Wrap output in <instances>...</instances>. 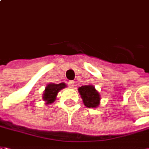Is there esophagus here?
<instances>
[{
  "label": "esophagus",
  "mask_w": 149,
  "mask_h": 149,
  "mask_svg": "<svg viewBox=\"0 0 149 149\" xmlns=\"http://www.w3.org/2000/svg\"><path fill=\"white\" fill-rule=\"evenodd\" d=\"M68 86H69L70 88H74V87L75 86V83H74V81H70L69 83H68Z\"/></svg>",
  "instance_id": "1"
}]
</instances>
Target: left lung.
<instances>
[{
    "instance_id": "8db88e82",
    "label": "left lung",
    "mask_w": 149,
    "mask_h": 149,
    "mask_svg": "<svg viewBox=\"0 0 149 149\" xmlns=\"http://www.w3.org/2000/svg\"><path fill=\"white\" fill-rule=\"evenodd\" d=\"M78 91L85 106L90 108H96L100 106L101 96L94 85L88 84L80 86Z\"/></svg>"
}]
</instances>
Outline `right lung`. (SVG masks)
<instances>
[{
    "label": "right lung",
    "instance_id": "1",
    "mask_svg": "<svg viewBox=\"0 0 149 149\" xmlns=\"http://www.w3.org/2000/svg\"><path fill=\"white\" fill-rule=\"evenodd\" d=\"M65 87H66V84L65 83H61L58 84L50 83L47 84L42 95V100L45 102V104L47 105L54 103L56 100L58 93Z\"/></svg>",
    "mask_w": 149,
    "mask_h": 149
}]
</instances>
